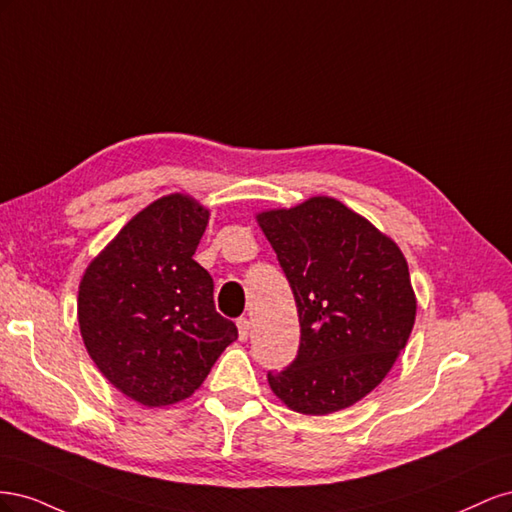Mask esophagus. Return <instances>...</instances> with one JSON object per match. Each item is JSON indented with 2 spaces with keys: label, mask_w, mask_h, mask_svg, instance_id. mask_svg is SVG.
Listing matches in <instances>:
<instances>
[{
  "label": "esophagus",
  "mask_w": 512,
  "mask_h": 512,
  "mask_svg": "<svg viewBox=\"0 0 512 512\" xmlns=\"http://www.w3.org/2000/svg\"><path fill=\"white\" fill-rule=\"evenodd\" d=\"M237 329H239V339H243V342H245V339L250 337L252 322L247 320V318H239V320H237Z\"/></svg>",
  "instance_id": "1"
}]
</instances>
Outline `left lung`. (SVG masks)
<instances>
[{
    "label": "left lung",
    "instance_id": "1",
    "mask_svg": "<svg viewBox=\"0 0 512 512\" xmlns=\"http://www.w3.org/2000/svg\"><path fill=\"white\" fill-rule=\"evenodd\" d=\"M256 220L297 303V359L269 371L271 391L301 414L344 410L371 393L406 348L416 318L408 262L395 241L329 196Z\"/></svg>",
    "mask_w": 512,
    "mask_h": 512
}]
</instances>
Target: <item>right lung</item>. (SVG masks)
Here are the masks:
<instances>
[{
    "label": "right lung",
    "mask_w": 512,
    "mask_h": 512,
    "mask_svg": "<svg viewBox=\"0 0 512 512\" xmlns=\"http://www.w3.org/2000/svg\"><path fill=\"white\" fill-rule=\"evenodd\" d=\"M207 222L190 196L158 198L91 260L79 286L89 356L149 408L190 397L239 335L215 312L211 275L192 258Z\"/></svg>",
    "instance_id": "1"
}]
</instances>
